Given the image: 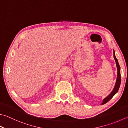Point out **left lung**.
I'll return each mask as SVG.
<instances>
[{
  "label": "left lung",
  "mask_w": 128,
  "mask_h": 128,
  "mask_svg": "<svg viewBox=\"0 0 128 128\" xmlns=\"http://www.w3.org/2000/svg\"><path fill=\"white\" fill-rule=\"evenodd\" d=\"M114 59L115 60V62H116V67H117V70H118V75H117V78H116V83H115V85L114 89L112 91V92L110 94V95L109 96H108L106 98H105L103 100V102L102 103V105H104L108 102L112 98L113 96H114L115 94H116V92L119 90V88H120V83H121V74H120V65L119 64V62H118V61L117 58L115 57V51L114 50Z\"/></svg>",
  "instance_id": "8db88e82"
}]
</instances>
